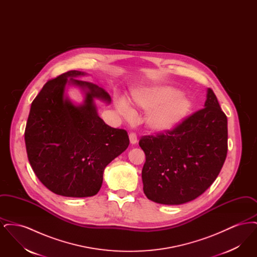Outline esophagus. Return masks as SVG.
Masks as SVG:
<instances>
[{
  "label": "esophagus",
  "instance_id": "obj_1",
  "mask_svg": "<svg viewBox=\"0 0 257 257\" xmlns=\"http://www.w3.org/2000/svg\"><path fill=\"white\" fill-rule=\"evenodd\" d=\"M129 139H130L131 145H136L138 143V138H137V135L135 134V133H130L129 134Z\"/></svg>",
  "mask_w": 257,
  "mask_h": 257
}]
</instances>
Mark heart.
I'll list each match as a JSON object with an SVG mask.
<instances>
[{
  "label": "heart",
  "instance_id": "1",
  "mask_svg": "<svg viewBox=\"0 0 257 257\" xmlns=\"http://www.w3.org/2000/svg\"><path fill=\"white\" fill-rule=\"evenodd\" d=\"M118 111L127 116L130 107L123 98L114 99ZM129 103L138 109L148 110L147 127L154 132H168L183 122L193 108L192 101L169 86H144L132 91Z\"/></svg>",
  "mask_w": 257,
  "mask_h": 257
}]
</instances>
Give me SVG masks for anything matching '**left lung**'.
<instances>
[{
    "label": "left lung",
    "mask_w": 257,
    "mask_h": 257,
    "mask_svg": "<svg viewBox=\"0 0 257 257\" xmlns=\"http://www.w3.org/2000/svg\"><path fill=\"white\" fill-rule=\"evenodd\" d=\"M139 145L146 153L142 178L147 198L183 204L202 195L219 175L227 154V118L207 88L203 109L171 131L143 137Z\"/></svg>",
    "instance_id": "obj_1"
}]
</instances>
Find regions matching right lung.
Returning a JSON list of instances; mask_svg holds the SVG:
<instances>
[{"label":"right lung","instance_id":"obj_1","mask_svg":"<svg viewBox=\"0 0 257 257\" xmlns=\"http://www.w3.org/2000/svg\"><path fill=\"white\" fill-rule=\"evenodd\" d=\"M86 75L71 70L48 81L33 101L26 125L25 143L33 171L59 196L96 195L105 168L129 146L125 130L111 128L98 115L94 99L110 104V95L76 79ZM69 85L84 93L82 104L67 96Z\"/></svg>","mask_w":257,"mask_h":257}]
</instances>
